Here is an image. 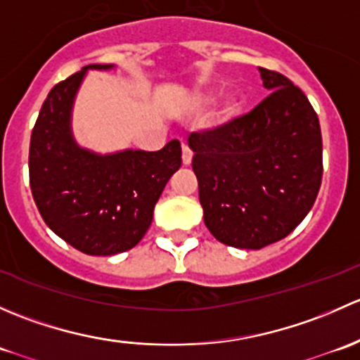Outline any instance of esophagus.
<instances>
[{
    "mask_svg": "<svg viewBox=\"0 0 360 360\" xmlns=\"http://www.w3.org/2000/svg\"><path fill=\"white\" fill-rule=\"evenodd\" d=\"M191 160H193V151L190 150L188 144H183V163L184 165H190Z\"/></svg>",
    "mask_w": 360,
    "mask_h": 360,
    "instance_id": "1",
    "label": "esophagus"
}]
</instances>
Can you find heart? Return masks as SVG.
Returning <instances> with one entry per match:
<instances>
[{
	"instance_id": "heart-1",
	"label": "heart",
	"mask_w": 360,
	"mask_h": 360,
	"mask_svg": "<svg viewBox=\"0 0 360 360\" xmlns=\"http://www.w3.org/2000/svg\"><path fill=\"white\" fill-rule=\"evenodd\" d=\"M210 101H212V96H205V97H203V99H202V103H210ZM226 111H228V112H233V111H235V103L228 104Z\"/></svg>"
}]
</instances>
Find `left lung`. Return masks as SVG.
I'll list each match as a JSON object with an SVG mask.
<instances>
[{"label":"left lung","mask_w":360,"mask_h":360,"mask_svg":"<svg viewBox=\"0 0 360 360\" xmlns=\"http://www.w3.org/2000/svg\"><path fill=\"white\" fill-rule=\"evenodd\" d=\"M259 72L270 96L248 115L188 139L205 226L238 249L288 237L310 212L322 183L317 112L284 75Z\"/></svg>","instance_id":"1"}]
</instances>
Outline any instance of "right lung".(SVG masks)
I'll use <instances>...</instances> for the list:
<instances>
[{
    "instance_id": "1",
    "label": "right lung",
    "mask_w": 360,
    "mask_h": 360,
    "mask_svg": "<svg viewBox=\"0 0 360 360\" xmlns=\"http://www.w3.org/2000/svg\"><path fill=\"white\" fill-rule=\"evenodd\" d=\"M89 64L46 96L31 134L29 184L46 226L90 256L125 252L141 242L153 221L167 181L181 167V143L160 151L125 150L97 155L79 148L71 110Z\"/></svg>"
}]
</instances>
